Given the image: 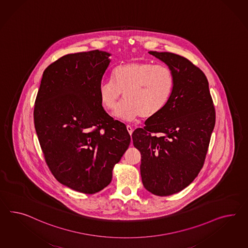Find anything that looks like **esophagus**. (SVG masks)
<instances>
[{
  "label": "esophagus",
  "mask_w": 248,
  "mask_h": 248,
  "mask_svg": "<svg viewBox=\"0 0 248 248\" xmlns=\"http://www.w3.org/2000/svg\"><path fill=\"white\" fill-rule=\"evenodd\" d=\"M127 131H128V133H129V135L131 136L132 133H133V127H131V126H129V125H127Z\"/></svg>",
  "instance_id": "esophagus-1"
}]
</instances>
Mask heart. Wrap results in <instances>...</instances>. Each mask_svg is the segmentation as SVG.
I'll return each instance as SVG.
<instances>
[{
	"mask_svg": "<svg viewBox=\"0 0 248 248\" xmlns=\"http://www.w3.org/2000/svg\"><path fill=\"white\" fill-rule=\"evenodd\" d=\"M174 88V77L164 64L132 61L116 66L111 80L102 81L99 97L103 108H116L123 93L125 99L115 115L126 121L152 118L166 107Z\"/></svg>",
	"mask_w": 248,
	"mask_h": 248,
	"instance_id": "1",
	"label": "heart"
}]
</instances>
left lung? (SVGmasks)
<instances>
[{"label":"left lung","instance_id":"1","mask_svg":"<svg viewBox=\"0 0 248 248\" xmlns=\"http://www.w3.org/2000/svg\"><path fill=\"white\" fill-rule=\"evenodd\" d=\"M168 65L174 88L168 104L132 134L141 154L140 173L146 190L169 196L184 190L202 170L215 126L216 112L203 72L170 52L149 51Z\"/></svg>","mask_w":248,"mask_h":248}]
</instances>
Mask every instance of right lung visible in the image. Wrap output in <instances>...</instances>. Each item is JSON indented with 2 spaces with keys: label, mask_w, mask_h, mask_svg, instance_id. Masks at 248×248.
<instances>
[{
  "label": "right lung",
  "mask_w": 248,
  "mask_h": 248,
  "mask_svg": "<svg viewBox=\"0 0 248 248\" xmlns=\"http://www.w3.org/2000/svg\"><path fill=\"white\" fill-rule=\"evenodd\" d=\"M110 54H68L43 73L34 124L45 161L60 184L94 194L108 186L130 144L126 125L102 108L99 86Z\"/></svg>",
  "instance_id": "obj_1"
}]
</instances>
